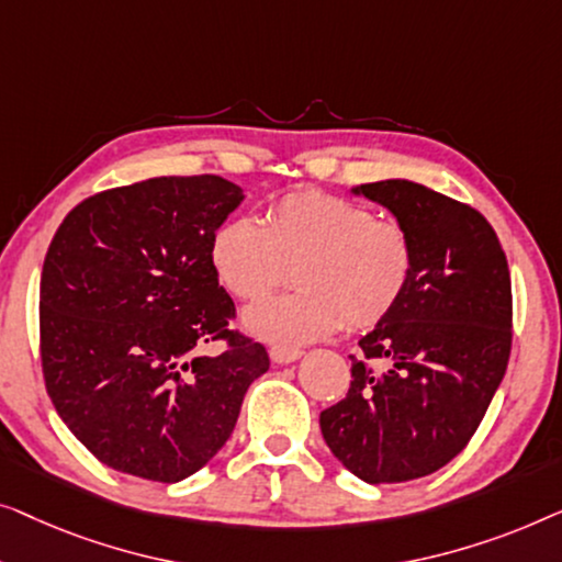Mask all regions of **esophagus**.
<instances>
[{
	"label": "esophagus",
	"mask_w": 562,
	"mask_h": 562,
	"mask_svg": "<svg viewBox=\"0 0 562 562\" xmlns=\"http://www.w3.org/2000/svg\"><path fill=\"white\" fill-rule=\"evenodd\" d=\"M270 357L274 363H292L303 357V351L300 349H290V346H272Z\"/></svg>",
	"instance_id": "esophagus-1"
}]
</instances>
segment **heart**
Masks as SVG:
<instances>
[{
  "mask_svg": "<svg viewBox=\"0 0 562 562\" xmlns=\"http://www.w3.org/2000/svg\"><path fill=\"white\" fill-rule=\"evenodd\" d=\"M211 267L239 300H259L288 280L297 290L244 313L251 334L278 346L318 341L346 326L363 330L400 305L415 270V241L400 221L376 218L341 195H282L262 226L247 216L213 232Z\"/></svg>",
  "mask_w": 562,
  "mask_h": 562,
  "instance_id": "heart-1",
  "label": "heart"
}]
</instances>
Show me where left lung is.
Here are the masks:
<instances>
[{
    "mask_svg": "<svg viewBox=\"0 0 562 562\" xmlns=\"http://www.w3.org/2000/svg\"><path fill=\"white\" fill-rule=\"evenodd\" d=\"M353 193L413 234L415 270L400 305L359 341L351 386L321 413L330 453L367 484L438 471L469 446L512 351L509 265L476 209L413 180Z\"/></svg>",
    "mask_w": 562,
    "mask_h": 562,
    "instance_id": "obj_1",
    "label": "left lung"
}]
</instances>
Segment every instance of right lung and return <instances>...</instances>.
I'll list each match as a JSON object with an SVG mask.
<instances>
[{
	"label": "right lung",
	"mask_w": 562,
	"mask_h": 562,
	"mask_svg": "<svg viewBox=\"0 0 562 562\" xmlns=\"http://www.w3.org/2000/svg\"><path fill=\"white\" fill-rule=\"evenodd\" d=\"M218 176L101 191L63 218L41 278L45 390L70 432L114 471L176 484L232 436L262 344L228 328L213 232L241 203ZM224 340L218 358L203 342Z\"/></svg>",
	"instance_id": "1"
}]
</instances>
